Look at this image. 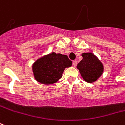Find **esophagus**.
<instances>
[{"label":"esophagus","mask_w":125,"mask_h":125,"mask_svg":"<svg viewBox=\"0 0 125 125\" xmlns=\"http://www.w3.org/2000/svg\"><path fill=\"white\" fill-rule=\"evenodd\" d=\"M77 64V60H74V61H73V66H76Z\"/></svg>","instance_id":"obj_1"}]
</instances>
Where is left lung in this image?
<instances>
[{
  "mask_svg": "<svg viewBox=\"0 0 125 125\" xmlns=\"http://www.w3.org/2000/svg\"><path fill=\"white\" fill-rule=\"evenodd\" d=\"M83 60L77 65L81 77L87 83H93L103 74V65L97 57L92 53L81 54Z\"/></svg>",
  "mask_w": 125,
  "mask_h": 125,
  "instance_id": "obj_1",
  "label": "left lung"
}]
</instances>
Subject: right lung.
Returning <instances> with one entry per match:
<instances>
[{
    "label": "right lung",
    "instance_id": "right-lung-1",
    "mask_svg": "<svg viewBox=\"0 0 125 125\" xmlns=\"http://www.w3.org/2000/svg\"><path fill=\"white\" fill-rule=\"evenodd\" d=\"M72 62L67 55L54 52L38 59L33 63L34 78L43 84H53L62 77L66 67H71Z\"/></svg>",
    "mask_w": 125,
    "mask_h": 125
}]
</instances>
